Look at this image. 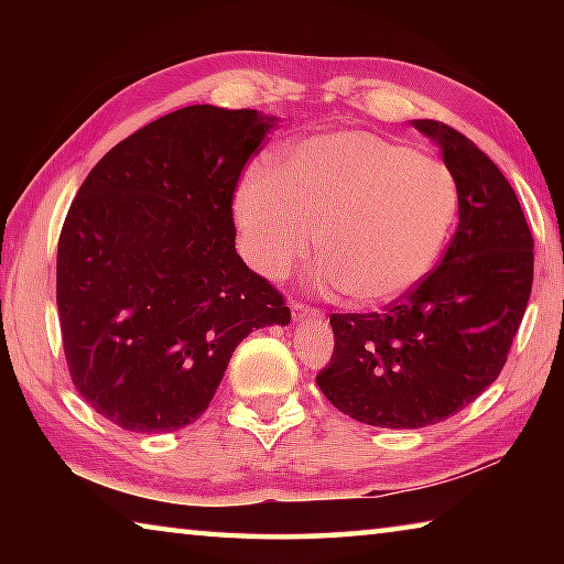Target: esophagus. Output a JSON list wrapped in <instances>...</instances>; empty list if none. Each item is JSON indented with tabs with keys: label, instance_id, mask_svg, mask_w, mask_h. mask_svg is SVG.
<instances>
[{
	"label": "esophagus",
	"instance_id": "esophagus-1",
	"mask_svg": "<svg viewBox=\"0 0 564 564\" xmlns=\"http://www.w3.org/2000/svg\"><path fill=\"white\" fill-rule=\"evenodd\" d=\"M291 313H293V321L311 318V316H321L318 308H311V305L303 303V301H293V303H291Z\"/></svg>",
	"mask_w": 564,
	"mask_h": 564
}]
</instances>
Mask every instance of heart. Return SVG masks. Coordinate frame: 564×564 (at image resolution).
I'll list each match as a JSON object with an SVG mask.
<instances>
[{
	"label": "heart",
	"mask_w": 564,
	"mask_h": 564,
	"mask_svg": "<svg viewBox=\"0 0 564 564\" xmlns=\"http://www.w3.org/2000/svg\"><path fill=\"white\" fill-rule=\"evenodd\" d=\"M234 212L256 271L283 279L323 234L328 261L318 283L360 305H388L435 269L455 224L457 184L441 159L340 129L285 149L275 174H246Z\"/></svg>",
	"instance_id": "1"
}]
</instances>
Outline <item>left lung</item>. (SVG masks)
I'll return each mask as SVG.
<instances>
[{
    "mask_svg": "<svg viewBox=\"0 0 564 564\" xmlns=\"http://www.w3.org/2000/svg\"><path fill=\"white\" fill-rule=\"evenodd\" d=\"M413 127L457 184V228L437 269L383 313H336L316 383L366 425L415 431L460 413L498 380L532 291V234L508 178L443 121Z\"/></svg>",
    "mask_w": 564,
    "mask_h": 564,
    "instance_id": "obj_1",
    "label": "left lung"
}]
</instances>
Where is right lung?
Here are the masks:
<instances>
[{
	"label": "right lung",
	"mask_w": 564,
	"mask_h": 564,
	"mask_svg": "<svg viewBox=\"0 0 564 564\" xmlns=\"http://www.w3.org/2000/svg\"><path fill=\"white\" fill-rule=\"evenodd\" d=\"M279 117L196 104L89 171L56 251V308L79 395L131 433L204 415L248 333L291 311L236 253L241 169Z\"/></svg>",
	"instance_id": "right-lung-1"
}]
</instances>
